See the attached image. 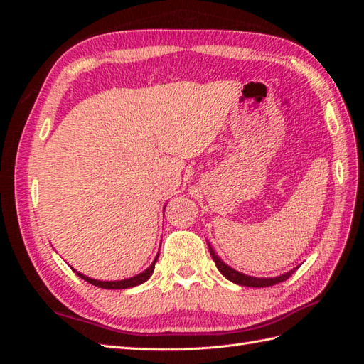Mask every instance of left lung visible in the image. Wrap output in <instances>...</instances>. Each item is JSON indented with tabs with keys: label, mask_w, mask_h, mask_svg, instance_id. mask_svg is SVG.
I'll list each match as a JSON object with an SVG mask.
<instances>
[{
	"label": "left lung",
	"mask_w": 364,
	"mask_h": 364,
	"mask_svg": "<svg viewBox=\"0 0 364 364\" xmlns=\"http://www.w3.org/2000/svg\"><path fill=\"white\" fill-rule=\"evenodd\" d=\"M209 252H211V257L215 262L217 269L220 270V273H222L225 278H228L229 281H232L238 285H246V287H270V285L279 284L285 279H289L296 270V269H293V270L284 273V274H281V277H277V278H253V277H247V274H243L240 272H235L234 269H230L229 266H226V264L215 255L211 246H209Z\"/></svg>",
	"instance_id": "1"
}]
</instances>
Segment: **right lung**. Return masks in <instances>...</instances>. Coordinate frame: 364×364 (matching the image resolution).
<instances>
[{
	"label": "right lung",
	"instance_id": "1",
	"mask_svg": "<svg viewBox=\"0 0 364 364\" xmlns=\"http://www.w3.org/2000/svg\"><path fill=\"white\" fill-rule=\"evenodd\" d=\"M158 257H159V253H158L156 258H155V261L151 262V266H150L147 270H144L142 273L136 274V277H134V278L123 279V281H97V279H91V278L85 277V274H82V273H79V272H75V270H74V272H75V274H79V277H80L82 279H85L86 282H90V284H92V285H95V287H102V289H114V290L129 289V287H135V285L142 284V282L147 281V279L151 277L153 270H155V264H156V261H158Z\"/></svg>",
	"mask_w": 364,
	"mask_h": 364
}]
</instances>
